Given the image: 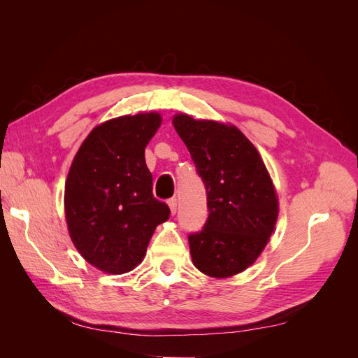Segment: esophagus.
I'll use <instances>...</instances> for the list:
<instances>
[{
	"label": "esophagus",
	"mask_w": 358,
	"mask_h": 358,
	"mask_svg": "<svg viewBox=\"0 0 358 358\" xmlns=\"http://www.w3.org/2000/svg\"><path fill=\"white\" fill-rule=\"evenodd\" d=\"M167 203H169V206H170V210H171V213L175 215V213H176V210H178V200H176V199H170Z\"/></svg>",
	"instance_id": "34e87169"
}]
</instances>
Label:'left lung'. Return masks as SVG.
Returning a JSON list of instances; mask_svg holds the SVG:
<instances>
[{"instance_id":"obj_1","label":"left lung","mask_w":358,"mask_h":358,"mask_svg":"<svg viewBox=\"0 0 358 358\" xmlns=\"http://www.w3.org/2000/svg\"><path fill=\"white\" fill-rule=\"evenodd\" d=\"M208 196L209 216L189 233L192 263L213 278L243 272L262 254L278 218V199L255 146L233 125L173 119Z\"/></svg>"}]
</instances>
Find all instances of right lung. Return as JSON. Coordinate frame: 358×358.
Here are the masks:
<instances>
[{"label": "right lung", "instance_id": "obj_1", "mask_svg": "<svg viewBox=\"0 0 358 358\" xmlns=\"http://www.w3.org/2000/svg\"><path fill=\"white\" fill-rule=\"evenodd\" d=\"M158 113L121 116L95 127L76 154L66 182V218L80 255L106 273L133 270L170 209L152 194L145 148Z\"/></svg>", "mask_w": 358, "mask_h": 358}]
</instances>
